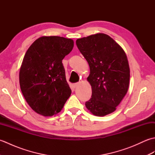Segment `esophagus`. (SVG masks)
Returning a JSON list of instances; mask_svg holds the SVG:
<instances>
[{
  "label": "esophagus",
  "instance_id": "1",
  "mask_svg": "<svg viewBox=\"0 0 155 155\" xmlns=\"http://www.w3.org/2000/svg\"><path fill=\"white\" fill-rule=\"evenodd\" d=\"M78 85V83H74L73 84H72V87H74V88H75L76 87H77V86Z\"/></svg>",
  "mask_w": 155,
  "mask_h": 155
}]
</instances>
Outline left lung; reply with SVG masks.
Here are the masks:
<instances>
[{
	"label": "left lung",
	"instance_id": "left-lung-1",
	"mask_svg": "<svg viewBox=\"0 0 155 155\" xmlns=\"http://www.w3.org/2000/svg\"><path fill=\"white\" fill-rule=\"evenodd\" d=\"M76 44L90 67L87 81L92 96L85 103L86 107L95 116L113 113L129 85L130 68L124 50L103 33L78 38Z\"/></svg>",
	"mask_w": 155,
	"mask_h": 155
}]
</instances>
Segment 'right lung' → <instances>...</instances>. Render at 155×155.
I'll return each instance as SVG.
<instances>
[{
	"label": "right lung",
	"mask_w": 155,
	"mask_h": 155,
	"mask_svg": "<svg viewBox=\"0 0 155 155\" xmlns=\"http://www.w3.org/2000/svg\"><path fill=\"white\" fill-rule=\"evenodd\" d=\"M73 47L71 38L42 37L26 52L19 72L20 87L26 101L37 113L53 116L61 112L71 96L62 61Z\"/></svg>",
	"instance_id": "right-lung-1"
}]
</instances>
